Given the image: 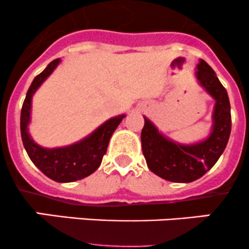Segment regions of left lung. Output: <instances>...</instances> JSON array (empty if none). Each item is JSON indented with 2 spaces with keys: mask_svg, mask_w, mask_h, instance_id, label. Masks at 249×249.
Returning <instances> with one entry per match:
<instances>
[{
  "mask_svg": "<svg viewBox=\"0 0 249 249\" xmlns=\"http://www.w3.org/2000/svg\"><path fill=\"white\" fill-rule=\"evenodd\" d=\"M196 77L206 91L215 100L213 129L207 140L196 144H178L165 139L147 118H144V126L141 132L142 152L148 167L170 182L189 183L202 177L224 152L231 131L227 90L212 67L202 59L197 64Z\"/></svg>",
  "mask_w": 249,
  "mask_h": 249,
  "instance_id": "1",
  "label": "left lung"
}]
</instances>
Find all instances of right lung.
<instances>
[{
    "mask_svg": "<svg viewBox=\"0 0 249 249\" xmlns=\"http://www.w3.org/2000/svg\"><path fill=\"white\" fill-rule=\"evenodd\" d=\"M59 62L60 59L53 60L43 72L35 77L34 82L30 85L20 114V131L22 143L31 161L50 179L67 183L88 177L99 169L102 158L107 152L110 136L125 115H119L107 120L87 139L69 147L47 149L35 143L27 132L32 95L54 71Z\"/></svg>",
    "mask_w": 249,
    "mask_h": 249,
    "instance_id": "1",
    "label": "right lung"
}]
</instances>
